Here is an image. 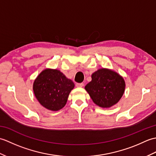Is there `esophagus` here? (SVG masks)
I'll return each mask as SVG.
<instances>
[{"instance_id":"obj_1","label":"esophagus","mask_w":156,"mask_h":156,"mask_svg":"<svg viewBox=\"0 0 156 156\" xmlns=\"http://www.w3.org/2000/svg\"><path fill=\"white\" fill-rule=\"evenodd\" d=\"M76 87H78V88H82V87H83L84 84L83 83H77L76 84Z\"/></svg>"}]
</instances>
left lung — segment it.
<instances>
[{
    "label": "left lung",
    "mask_w": 156,
    "mask_h": 156,
    "mask_svg": "<svg viewBox=\"0 0 156 156\" xmlns=\"http://www.w3.org/2000/svg\"><path fill=\"white\" fill-rule=\"evenodd\" d=\"M85 90L92 101L101 108H110L120 101L125 89L122 76L108 68L98 69L91 75Z\"/></svg>",
    "instance_id": "8db88e82"
}]
</instances>
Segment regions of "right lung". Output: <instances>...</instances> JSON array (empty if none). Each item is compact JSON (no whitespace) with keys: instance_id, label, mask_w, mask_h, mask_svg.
<instances>
[{"instance_id":"right-lung-1","label":"right lung","mask_w":156,"mask_h":156,"mask_svg":"<svg viewBox=\"0 0 156 156\" xmlns=\"http://www.w3.org/2000/svg\"><path fill=\"white\" fill-rule=\"evenodd\" d=\"M74 83L59 69L45 68L33 84L37 100L49 111H58L66 105Z\"/></svg>"}]
</instances>
